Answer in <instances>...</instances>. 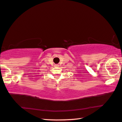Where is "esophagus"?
Returning a JSON list of instances; mask_svg holds the SVG:
<instances>
[{
    "mask_svg": "<svg viewBox=\"0 0 122 122\" xmlns=\"http://www.w3.org/2000/svg\"><path fill=\"white\" fill-rule=\"evenodd\" d=\"M58 66H59V65H55V66H56V67H58Z\"/></svg>",
    "mask_w": 122,
    "mask_h": 122,
    "instance_id": "1",
    "label": "esophagus"
}]
</instances>
